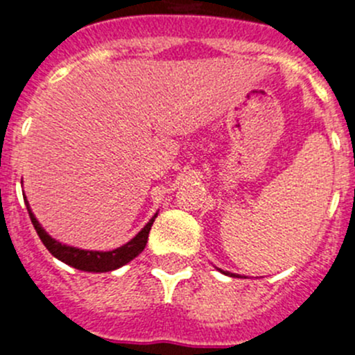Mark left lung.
<instances>
[{"mask_svg": "<svg viewBox=\"0 0 355 355\" xmlns=\"http://www.w3.org/2000/svg\"><path fill=\"white\" fill-rule=\"evenodd\" d=\"M219 271H220V269H219ZM220 272H223V275H226V276H231V278H241V276L234 275V272H230V271H220ZM243 278H245V276H243Z\"/></svg>", "mask_w": 355, "mask_h": 355, "instance_id": "1", "label": "left lung"}]
</instances>
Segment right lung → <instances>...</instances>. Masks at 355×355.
<instances>
[{"mask_svg":"<svg viewBox=\"0 0 355 355\" xmlns=\"http://www.w3.org/2000/svg\"><path fill=\"white\" fill-rule=\"evenodd\" d=\"M26 200V205H27V212H29L31 220H33V226L36 230V233L40 234L41 241H43L44 247L50 250V254L53 257H57L58 261L65 262L67 266L70 268H76L79 271H86V272H108V271H115V269L122 268L125 266L128 262H131L132 259L138 257L146 247V241H148V233L152 230V224L155 220V216L145 224L141 231L136 234L132 240H129L128 243H124L122 247L115 248V250H108V252H100V250H83V248H77V247H70V245L65 243H60V241L51 238L50 234L44 231V227L41 226L40 220L36 219V216L33 214L31 210L29 202L27 198L24 196Z\"/></svg>","mask_w":355,"mask_h":355,"instance_id":"add662e5","label":"right lung"}]
</instances>
